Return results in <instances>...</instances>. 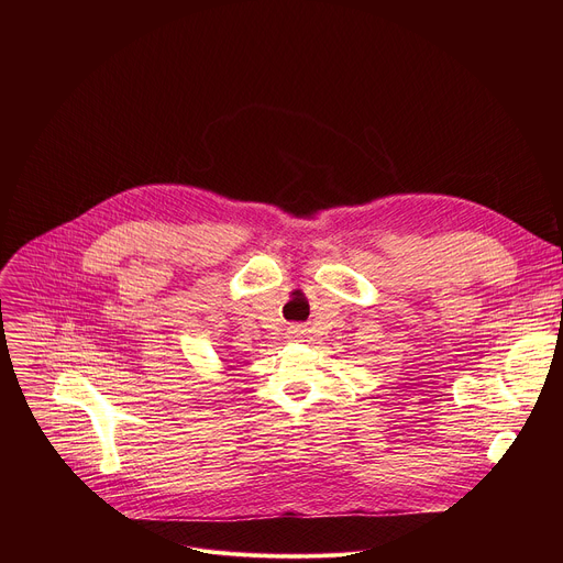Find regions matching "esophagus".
<instances>
[{"label": "esophagus", "instance_id": "1", "mask_svg": "<svg viewBox=\"0 0 563 563\" xmlns=\"http://www.w3.org/2000/svg\"><path fill=\"white\" fill-rule=\"evenodd\" d=\"M287 334H289L291 339H296V336H300V334H302V330H300V325H291V328L287 330Z\"/></svg>", "mask_w": 563, "mask_h": 563}]
</instances>
